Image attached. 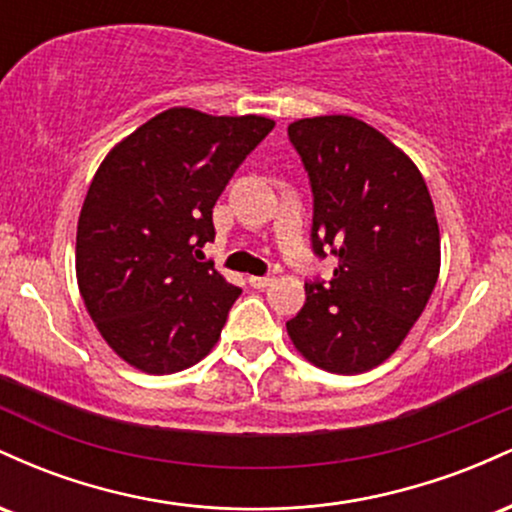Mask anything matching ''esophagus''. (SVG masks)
<instances>
[{"instance_id":"1","label":"esophagus","mask_w":512,"mask_h":512,"mask_svg":"<svg viewBox=\"0 0 512 512\" xmlns=\"http://www.w3.org/2000/svg\"><path fill=\"white\" fill-rule=\"evenodd\" d=\"M248 284L252 289H267L269 284H274V276H248Z\"/></svg>"}]
</instances>
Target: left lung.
Here are the masks:
<instances>
[{
  "label": "left lung",
  "instance_id": "obj_1",
  "mask_svg": "<svg viewBox=\"0 0 512 512\" xmlns=\"http://www.w3.org/2000/svg\"><path fill=\"white\" fill-rule=\"evenodd\" d=\"M289 139L313 190V252L337 269L305 284L286 330L317 368L363 373L395 354L438 281L431 195L411 158L356 117H305Z\"/></svg>",
  "mask_w": 512,
  "mask_h": 512
}]
</instances>
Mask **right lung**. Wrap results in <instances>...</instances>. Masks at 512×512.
Returning a JSON list of instances; mask_svg holds the SVG:
<instances>
[{"mask_svg": "<svg viewBox=\"0 0 512 512\" xmlns=\"http://www.w3.org/2000/svg\"><path fill=\"white\" fill-rule=\"evenodd\" d=\"M274 129L260 115L170 108L105 156L76 228V281L122 361L144 373L195 366L240 296L204 260L216 199Z\"/></svg>", "mask_w": 512, "mask_h": 512, "instance_id": "obj_1", "label": "right lung"}]
</instances>
